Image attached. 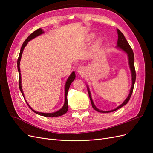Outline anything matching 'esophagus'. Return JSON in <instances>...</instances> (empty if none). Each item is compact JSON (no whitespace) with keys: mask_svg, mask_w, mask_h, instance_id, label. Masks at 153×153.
Listing matches in <instances>:
<instances>
[{"mask_svg":"<svg viewBox=\"0 0 153 153\" xmlns=\"http://www.w3.org/2000/svg\"><path fill=\"white\" fill-rule=\"evenodd\" d=\"M77 71H78V73L80 74V75H82V74H84V73H85V68L84 66H80L78 67V69H77Z\"/></svg>","mask_w":153,"mask_h":153,"instance_id":"1","label":"esophagus"}]
</instances>
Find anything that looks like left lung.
Here are the masks:
<instances>
[{"instance_id": "obj_1", "label": "left lung", "mask_w": 153, "mask_h": 153, "mask_svg": "<svg viewBox=\"0 0 153 153\" xmlns=\"http://www.w3.org/2000/svg\"><path fill=\"white\" fill-rule=\"evenodd\" d=\"M117 34H118V41H117V47L118 48H119L120 49L124 50V52L128 54V59H129V68H130L131 71L132 85H131V90H130V92H129V94L128 96V98L126 100H125L124 102L121 105L119 106L117 108H116L114 110H110V111H102V110H100L98 109L96 107L94 103H93V101H92V100L91 98V96L90 91L89 90V88H88V87H87L88 92H89V98H90V100H91V104H92V108H93L96 111H97V112H98L108 113V112H114V111H115V110H117V109L121 108L122 106H123L124 105H126L129 101V99H130V98H131V96L132 94V92H133V91L134 85H135V80H136V71H135V66H134V54H133V50L131 48L130 45H129L128 42L127 41V40L126 39V38H125V37H124V36L123 35L122 32L120 31L119 29H117Z\"/></svg>"}]
</instances>
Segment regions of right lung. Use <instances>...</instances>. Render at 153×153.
<instances>
[{
  "label": "right lung",
  "mask_w": 153,
  "mask_h": 153,
  "mask_svg": "<svg viewBox=\"0 0 153 153\" xmlns=\"http://www.w3.org/2000/svg\"><path fill=\"white\" fill-rule=\"evenodd\" d=\"M43 31L41 29H37L36 30H35L34 32H32V33L29 35V36L27 38L25 41L23 43L22 46V48L20 50V54H19V56H18V61H17V67H18V73H19V80H18V85H19V88H20V90L22 92V94L23 95V96H24V92H23L22 89V84H21V73H20V59H21V57H22V54L23 52V50H24V48L25 46L28 43V41H30L31 39L35 38L36 37L38 36L39 35H41V34L43 33ZM75 72H73L71 75L69 76L68 79L67 80V82L66 83V85H65V101H64V106H62V108L61 109H60L59 110L57 111V112H55L54 113H49V114H47V113H41V112H36V111H34V110H32L30 107V106L28 105V103H27V104L28 105V106H29V108L33 111L34 112H35L36 114L40 115H42V116H45V117H59V116H61V115H64V114H66L67 112V111L68 110V98H67V96H68V92L69 90V86H70L71 84L72 83V82L75 80ZM27 102V101H26Z\"/></svg>",
  "instance_id": "add662e5"
}]
</instances>
